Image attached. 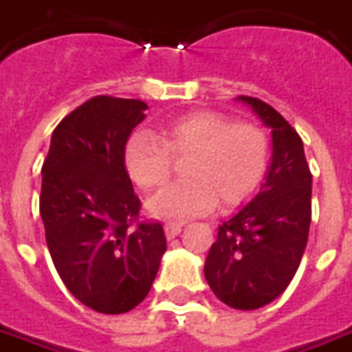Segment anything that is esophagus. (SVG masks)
I'll return each instance as SVG.
<instances>
[{
  "label": "esophagus",
  "instance_id": "obj_1",
  "mask_svg": "<svg viewBox=\"0 0 352 352\" xmlns=\"http://www.w3.org/2000/svg\"><path fill=\"white\" fill-rule=\"evenodd\" d=\"M164 230H166V236L168 237H175L181 234V230H183V224L181 222H168L166 226H164Z\"/></svg>",
  "mask_w": 352,
  "mask_h": 352
}]
</instances>
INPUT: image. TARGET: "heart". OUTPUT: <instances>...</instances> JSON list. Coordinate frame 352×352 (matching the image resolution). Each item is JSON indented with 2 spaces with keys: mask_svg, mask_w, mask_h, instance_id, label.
<instances>
[{
  "mask_svg": "<svg viewBox=\"0 0 352 352\" xmlns=\"http://www.w3.org/2000/svg\"><path fill=\"white\" fill-rule=\"evenodd\" d=\"M270 139L249 122H232L211 111H194L162 124V139L131 133L124 145V169L143 190H156L183 160L188 181L175 183L148 199L153 217L184 221L207 213L219 201L232 209L251 199L270 166Z\"/></svg>",
  "mask_w": 352,
  "mask_h": 352,
  "instance_id": "1",
  "label": "heart"
}]
</instances>
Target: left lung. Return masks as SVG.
Listing matches in <instances>:
<instances>
[{
	"label": "left lung",
	"instance_id": "obj_1",
	"mask_svg": "<svg viewBox=\"0 0 352 352\" xmlns=\"http://www.w3.org/2000/svg\"><path fill=\"white\" fill-rule=\"evenodd\" d=\"M237 100L272 128V166L251 204L219 226L204 273L221 302L251 311L283 294L300 267L309 236L313 177L298 131L258 98Z\"/></svg>",
	"mask_w": 352,
	"mask_h": 352
}]
</instances>
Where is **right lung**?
I'll return each mask as SVG.
<instances>
[{
	"label": "right lung",
	"mask_w": 352,
	"mask_h": 352,
	"mask_svg": "<svg viewBox=\"0 0 352 352\" xmlns=\"http://www.w3.org/2000/svg\"><path fill=\"white\" fill-rule=\"evenodd\" d=\"M146 103L96 96L52 131L39 213L60 279L105 315L138 307L166 252L160 222H139L141 201L124 169V145Z\"/></svg>",
	"instance_id": "right-lung-1"
}]
</instances>
